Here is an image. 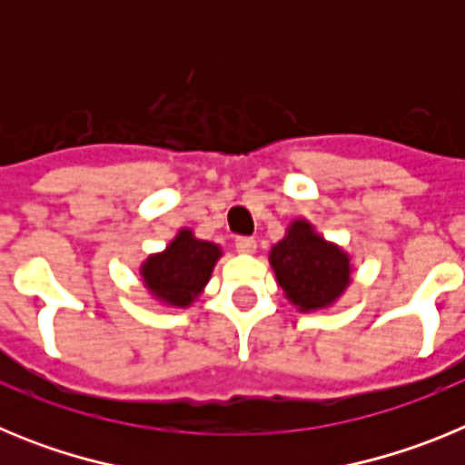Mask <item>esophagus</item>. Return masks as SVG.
<instances>
[{
  "label": "esophagus",
  "instance_id": "34e87169",
  "mask_svg": "<svg viewBox=\"0 0 465 465\" xmlns=\"http://www.w3.org/2000/svg\"><path fill=\"white\" fill-rule=\"evenodd\" d=\"M235 249L240 253H253L256 252V240L253 237H235Z\"/></svg>",
  "mask_w": 465,
  "mask_h": 465
}]
</instances>
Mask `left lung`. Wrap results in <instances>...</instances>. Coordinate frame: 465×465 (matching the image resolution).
<instances>
[{
  "label": "left lung",
  "mask_w": 465,
  "mask_h": 465,
  "mask_svg": "<svg viewBox=\"0 0 465 465\" xmlns=\"http://www.w3.org/2000/svg\"><path fill=\"white\" fill-rule=\"evenodd\" d=\"M270 265L286 298L302 312L338 300L351 272L347 253L316 235L307 221L291 223L286 237L272 246Z\"/></svg>",
  "instance_id": "obj_1"
}]
</instances>
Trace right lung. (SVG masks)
<instances>
[{"instance_id": "right-lung-1", "label": "right lung", "mask_w": 465, "mask_h": 465, "mask_svg": "<svg viewBox=\"0 0 465 465\" xmlns=\"http://www.w3.org/2000/svg\"><path fill=\"white\" fill-rule=\"evenodd\" d=\"M221 256L213 242L195 240L191 230H182L163 253H155L142 265L146 289L167 305L188 307Z\"/></svg>"}]
</instances>
